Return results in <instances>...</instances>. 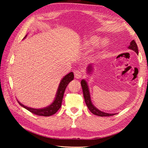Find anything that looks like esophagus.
<instances>
[{"label": "esophagus", "mask_w": 148, "mask_h": 148, "mask_svg": "<svg viewBox=\"0 0 148 148\" xmlns=\"http://www.w3.org/2000/svg\"><path fill=\"white\" fill-rule=\"evenodd\" d=\"M82 76V72L79 71H76L74 72V77L76 79H80V78Z\"/></svg>", "instance_id": "obj_1"}]
</instances>
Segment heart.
<instances>
[{
    "label": "heart",
    "mask_w": 148,
    "mask_h": 148,
    "mask_svg": "<svg viewBox=\"0 0 148 148\" xmlns=\"http://www.w3.org/2000/svg\"><path fill=\"white\" fill-rule=\"evenodd\" d=\"M99 41V37H97L95 36H92L86 39L84 41V46L85 48H92V46L94 45H95L97 42ZM108 39H103L101 41L98 42L97 43V46L99 47V49L102 48L103 47L106 46V45H108Z\"/></svg>",
    "instance_id": "obj_1"
}]
</instances>
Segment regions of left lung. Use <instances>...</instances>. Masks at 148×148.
Masks as SVG:
<instances>
[{
	"label": "left lung",
	"mask_w": 148,
	"mask_h": 148,
	"mask_svg": "<svg viewBox=\"0 0 148 148\" xmlns=\"http://www.w3.org/2000/svg\"><path fill=\"white\" fill-rule=\"evenodd\" d=\"M128 48L135 51L137 55L139 54V53H138L137 45L136 42H135L134 40H132L130 42V45L128 47ZM93 65L92 64H90L88 66V67L86 68L87 74H92V72L93 71ZM81 86H82L83 96H84V100H85L86 104L88 107V108L90 111L92 112V113H93V114H95L97 116H102H102H113V115L116 114H114V113H108V112H105L103 111H100L99 109H97L96 107L92 103V99H91L89 86H88V85L87 81L85 79H82L81 81Z\"/></svg>",
	"instance_id": "1"
}]
</instances>
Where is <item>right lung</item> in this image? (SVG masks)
I'll return each mask as SVG.
<instances>
[{"label": "right lung", "mask_w": 148, "mask_h": 148, "mask_svg": "<svg viewBox=\"0 0 148 148\" xmlns=\"http://www.w3.org/2000/svg\"><path fill=\"white\" fill-rule=\"evenodd\" d=\"M27 34L25 36L23 39H25L27 37ZM74 79V74L73 72H71L70 73L66 75L60 81V83L59 84V86L58 88L57 92L56 93V95L55 97V99L53 102L46 108H41V109H36V108H32L30 107H27L26 106L23 105L18 100V102L21 106L23 107L25 109H27L32 113H34L36 115L38 116H49L53 114H55V113L58 111V110L60 108L63 97H64V94L65 92V90L66 87L67 86L68 84L71 82V81Z\"/></svg>", "instance_id": "right-lung-1"}]
</instances>
